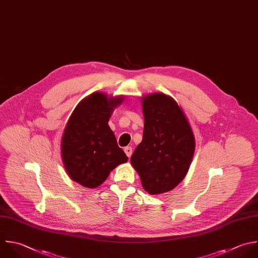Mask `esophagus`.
Wrapping results in <instances>:
<instances>
[{
  "label": "esophagus",
  "instance_id": "34e87169",
  "mask_svg": "<svg viewBox=\"0 0 258 258\" xmlns=\"http://www.w3.org/2000/svg\"><path fill=\"white\" fill-rule=\"evenodd\" d=\"M124 151H125V153H126V155H127L128 157H130V156L132 155V148H131L130 146L125 147V148H124Z\"/></svg>",
  "mask_w": 258,
  "mask_h": 258
}]
</instances>
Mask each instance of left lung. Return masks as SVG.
I'll return each instance as SVG.
<instances>
[{
  "instance_id": "obj_1",
  "label": "left lung",
  "mask_w": 258,
  "mask_h": 258,
  "mask_svg": "<svg viewBox=\"0 0 258 258\" xmlns=\"http://www.w3.org/2000/svg\"><path fill=\"white\" fill-rule=\"evenodd\" d=\"M144 116L142 141L131 156L143 188L150 195L167 192L186 175L196 140L176 101L162 93L141 98Z\"/></svg>"
}]
</instances>
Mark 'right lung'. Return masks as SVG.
I'll list each match as a JSON object with an SVG mask.
<instances>
[{
	"label": "right lung",
	"instance_id": "1",
	"mask_svg": "<svg viewBox=\"0 0 258 258\" xmlns=\"http://www.w3.org/2000/svg\"><path fill=\"white\" fill-rule=\"evenodd\" d=\"M124 99L95 92L83 99L69 118L61 137V159L69 176L83 186L101 185L115 167L128 161L108 124Z\"/></svg>",
	"mask_w": 258,
	"mask_h": 258
}]
</instances>
